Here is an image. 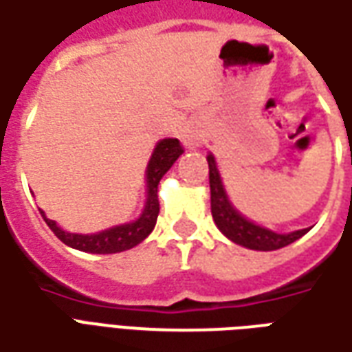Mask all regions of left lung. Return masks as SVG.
<instances>
[{
  "mask_svg": "<svg viewBox=\"0 0 352 352\" xmlns=\"http://www.w3.org/2000/svg\"><path fill=\"white\" fill-rule=\"evenodd\" d=\"M208 166H210L211 215H213V221H215L219 230L227 238H230L232 242L250 248V250L272 252V250H280L284 245L296 242L309 230V228H301V230L289 232V234H278V232H272L269 228L257 227V225L250 223L227 200V194H225L223 184H221V177H219V171L215 168V160L211 154L208 156Z\"/></svg>",
  "mask_w": 352,
  "mask_h": 352,
  "instance_id": "8db88e82",
  "label": "left lung"
}]
</instances>
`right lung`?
Here are the masks:
<instances>
[{"instance_id":"obj_1","label":"right lung","mask_w":352,"mask_h":352,"mask_svg":"<svg viewBox=\"0 0 352 352\" xmlns=\"http://www.w3.org/2000/svg\"><path fill=\"white\" fill-rule=\"evenodd\" d=\"M184 152L183 144L179 139H164L158 142V146L154 148L151 164L146 168V183H148V200L146 208L142 211V215L135 223L120 225V227L108 228L97 234H72L65 232L63 228L56 227L55 221H51L43 215L47 227L55 232V236L63 244L70 245L74 250L87 253H118L131 250L133 245L141 244L146 236L151 234L152 228L156 225V219L160 213L158 201V184L160 179L168 173V169L175 164V160Z\"/></svg>"}]
</instances>
